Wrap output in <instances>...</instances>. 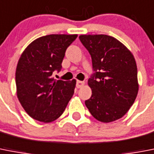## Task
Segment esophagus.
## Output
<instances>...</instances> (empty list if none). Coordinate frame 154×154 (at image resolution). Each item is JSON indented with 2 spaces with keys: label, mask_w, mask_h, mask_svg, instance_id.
Segmentation results:
<instances>
[{
  "label": "esophagus",
  "mask_w": 154,
  "mask_h": 154,
  "mask_svg": "<svg viewBox=\"0 0 154 154\" xmlns=\"http://www.w3.org/2000/svg\"><path fill=\"white\" fill-rule=\"evenodd\" d=\"M84 85H85V82H84V81H77V88H80L83 87Z\"/></svg>",
  "instance_id": "1"
}]
</instances>
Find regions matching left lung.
Segmentation results:
<instances>
[{"instance_id": "left-lung-1", "label": "left lung", "mask_w": 154, "mask_h": 154, "mask_svg": "<svg viewBox=\"0 0 154 154\" xmlns=\"http://www.w3.org/2000/svg\"><path fill=\"white\" fill-rule=\"evenodd\" d=\"M79 39L91 55L95 71L88 81L91 96L85 105L98 121H117L129 110L139 91L135 58L110 36L89 34Z\"/></svg>"}]
</instances>
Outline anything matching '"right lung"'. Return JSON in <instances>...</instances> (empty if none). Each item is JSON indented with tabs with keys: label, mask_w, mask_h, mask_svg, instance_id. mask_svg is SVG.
I'll list each match as a JSON object with an SVG mask.
<instances>
[{
	"label": "right lung",
	"mask_w": 154,
	"mask_h": 154,
	"mask_svg": "<svg viewBox=\"0 0 154 154\" xmlns=\"http://www.w3.org/2000/svg\"><path fill=\"white\" fill-rule=\"evenodd\" d=\"M77 34H50L31 42L22 53L15 71L17 97L29 117L48 123L59 118L74 93L76 80L53 77L61 70L66 50Z\"/></svg>",
	"instance_id": "obj_1"
}]
</instances>
